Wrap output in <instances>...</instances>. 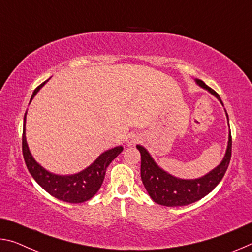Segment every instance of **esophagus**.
Returning <instances> with one entry per match:
<instances>
[{
	"label": "esophagus",
	"mask_w": 252,
	"mask_h": 252,
	"mask_svg": "<svg viewBox=\"0 0 252 252\" xmlns=\"http://www.w3.org/2000/svg\"><path fill=\"white\" fill-rule=\"evenodd\" d=\"M139 139H140V137H139L138 134H130L129 138H127V145L129 146H132V145H135L139 141Z\"/></svg>",
	"instance_id": "34e87169"
}]
</instances>
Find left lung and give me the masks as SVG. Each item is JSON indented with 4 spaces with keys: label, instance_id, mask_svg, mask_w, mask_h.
Here are the masks:
<instances>
[{
    "label": "left lung",
    "instance_id": "1",
    "mask_svg": "<svg viewBox=\"0 0 252 252\" xmlns=\"http://www.w3.org/2000/svg\"><path fill=\"white\" fill-rule=\"evenodd\" d=\"M196 83L203 89L207 90L215 95L220 99V102L222 103L217 92L207 86L204 82L201 81V79H196ZM227 121H229V119H227ZM137 148L141 155L140 170L142 183L148 194L154 199V202L163 206H183L204 197L221 182L231 160L232 138H231L230 132L226 154L222 162L217 168L201 178L189 179V181L173 177L171 175L167 174L166 171H163L156 165L154 159L150 157V155L148 154L145 148L141 146H137Z\"/></svg>",
    "mask_w": 252,
    "mask_h": 252
}]
</instances>
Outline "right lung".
<instances>
[{"label": "right lung", "mask_w": 252, "mask_h": 252, "mask_svg": "<svg viewBox=\"0 0 252 252\" xmlns=\"http://www.w3.org/2000/svg\"><path fill=\"white\" fill-rule=\"evenodd\" d=\"M47 82V81H46ZM42 84L34 90L31 99L37 94V92L45 85ZM27 114V113H26ZM26 114H25V129L22 133V154L25 158L28 170L30 171L35 182L45 189L47 193L53 195L54 197L61 199L67 203H83L91 199L97 193L104 181L105 171L110 163L123 150V148L115 147L103 153L90 167L85 170L70 176H59V175L51 174L46 169H43L39 163L35 162L31 156L29 148L26 140Z\"/></svg>", "instance_id": "obj_1"}]
</instances>
